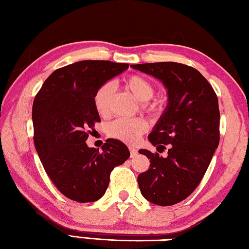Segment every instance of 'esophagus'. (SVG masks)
I'll return each instance as SVG.
<instances>
[{
  "instance_id": "obj_1",
  "label": "esophagus",
  "mask_w": 249,
  "mask_h": 249,
  "mask_svg": "<svg viewBox=\"0 0 249 249\" xmlns=\"http://www.w3.org/2000/svg\"><path fill=\"white\" fill-rule=\"evenodd\" d=\"M129 149H130V156L131 157H135L137 156V154H138V149L137 148H134V147H129Z\"/></svg>"
}]
</instances>
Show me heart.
Masks as SVG:
<instances>
[{
  "instance_id": "1",
  "label": "heart",
  "mask_w": 249,
  "mask_h": 249,
  "mask_svg": "<svg viewBox=\"0 0 249 249\" xmlns=\"http://www.w3.org/2000/svg\"><path fill=\"white\" fill-rule=\"evenodd\" d=\"M124 88L133 94L137 100L143 102L142 108L148 112H157L160 107L158 101H149L154 95L153 83L142 74H130L124 80ZM115 88L111 82L103 83L95 92L93 104L98 115L107 117L110 114L111 98ZM147 130L146 121L142 118H121L117 119L107 126V134L110 138L119 140L126 144L137 143L141 135Z\"/></svg>"
}]
</instances>
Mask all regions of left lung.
<instances>
[{"label":"left lung","mask_w":249,"mask_h":249,"mask_svg":"<svg viewBox=\"0 0 249 249\" xmlns=\"http://www.w3.org/2000/svg\"><path fill=\"white\" fill-rule=\"evenodd\" d=\"M131 67L159 79L168 90V105L148 135L154 146L168 145V156L140 149L151 165L139 175V187L155 205H175L198 186L218 147V97L203 74L187 65L161 62Z\"/></svg>","instance_id":"1"}]
</instances>
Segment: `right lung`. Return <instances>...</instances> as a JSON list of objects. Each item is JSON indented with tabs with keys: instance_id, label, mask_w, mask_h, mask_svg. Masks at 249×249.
<instances>
[{
	"instance_id": "right-lung-1",
	"label": "right lung",
	"mask_w": 249,
	"mask_h": 249,
	"mask_svg": "<svg viewBox=\"0 0 249 249\" xmlns=\"http://www.w3.org/2000/svg\"><path fill=\"white\" fill-rule=\"evenodd\" d=\"M128 67L109 60L70 64L52 72L35 97L36 153L52 182L69 199H100L108 187L112 169L130 156L128 147L118 140H106L102 152L86 143L101 121L93 104L96 90Z\"/></svg>"
}]
</instances>
